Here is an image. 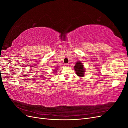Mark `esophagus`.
<instances>
[{
    "mask_svg": "<svg viewBox=\"0 0 128 128\" xmlns=\"http://www.w3.org/2000/svg\"><path fill=\"white\" fill-rule=\"evenodd\" d=\"M64 66H65V67H68L69 64H64Z\"/></svg>",
    "mask_w": 128,
    "mask_h": 128,
    "instance_id": "1",
    "label": "esophagus"
}]
</instances>
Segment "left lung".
Listing matches in <instances>:
<instances>
[{"label":"left lung","instance_id":"8db88e82","mask_svg":"<svg viewBox=\"0 0 128 128\" xmlns=\"http://www.w3.org/2000/svg\"><path fill=\"white\" fill-rule=\"evenodd\" d=\"M74 69L77 75L80 77H82L83 76H84L85 72L84 68L83 67V65L80 62H77L74 66Z\"/></svg>","mask_w":128,"mask_h":128}]
</instances>
